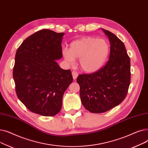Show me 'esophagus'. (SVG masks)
Returning <instances> with one entry per match:
<instances>
[{"label":"esophagus","instance_id":"1","mask_svg":"<svg viewBox=\"0 0 148 148\" xmlns=\"http://www.w3.org/2000/svg\"><path fill=\"white\" fill-rule=\"evenodd\" d=\"M72 75H73V77L74 80H75L77 78V77H78V73H77V72H75V71H73L72 73Z\"/></svg>","mask_w":148,"mask_h":148}]
</instances>
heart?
Wrapping results in <instances>:
<instances>
[{
	"label": "heart",
	"instance_id": "obj_1",
	"mask_svg": "<svg viewBox=\"0 0 148 148\" xmlns=\"http://www.w3.org/2000/svg\"><path fill=\"white\" fill-rule=\"evenodd\" d=\"M110 47L103 39L87 37L73 41L69 50L65 49L63 55L69 65L79 58V65L83 71L92 73L101 68L109 53Z\"/></svg>",
	"mask_w": 148,
	"mask_h": 148
}]
</instances>
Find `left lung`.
<instances>
[{
    "label": "left lung",
    "mask_w": 148,
    "mask_h": 148,
    "mask_svg": "<svg viewBox=\"0 0 148 148\" xmlns=\"http://www.w3.org/2000/svg\"><path fill=\"white\" fill-rule=\"evenodd\" d=\"M110 43L109 60L99 71L80 74L81 101L86 110L104 113L118 106L125 99L130 83V59L121 40L110 31L101 29Z\"/></svg>",
    "instance_id": "left-lung-1"
}]
</instances>
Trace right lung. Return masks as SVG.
<instances>
[{
    "mask_svg": "<svg viewBox=\"0 0 148 148\" xmlns=\"http://www.w3.org/2000/svg\"><path fill=\"white\" fill-rule=\"evenodd\" d=\"M64 33L39 30L22 42L15 54L13 78L18 98L33 113L58 114L64 92L73 82L71 71L56 60L62 58Z\"/></svg>",
    "mask_w": 148,
    "mask_h": 148,
    "instance_id": "right-lung-1",
    "label": "right lung"
}]
</instances>
